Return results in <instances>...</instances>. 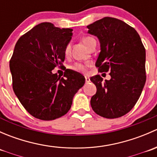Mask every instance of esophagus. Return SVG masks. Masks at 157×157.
I'll use <instances>...</instances> for the list:
<instances>
[{
	"mask_svg": "<svg viewBox=\"0 0 157 157\" xmlns=\"http://www.w3.org/2000/svg\"><path fill=\"white\" fill-rule=\"evenodd\" d=\"M85 82H86V83H90V77H85Z\"/></svg>",
	"mask_w": 157,
	"mask_h": 157,
	"instance_id": "34e87169",
	"label": "esophagus"
}]
</instances>
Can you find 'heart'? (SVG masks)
Instances as JSON below:
<instances>
[{
    "instance_id": "b5f03b06",
    "label": "heart",
    "mask_w": 157,
    "mask_h": 157,
    "mask_svg": "<svg viewBox=\"0 0 157 157\" xmlns=\"http://www.w3.org/2000/svg\"><path fill=\"white\" fill-rule=\"evenodd\" d=\"M82 41H83V43L87 46V48H89V46L90 45V44L93 42V41H96L93 37L91 36H85L82 39ZM71 45L70 42L67 44L64 47V55L66 56H68L70 55V52H71ZM90 66V64L89 63H79L77 62L75 64H73L72 66L71 67V68L73 70V71H76V72H79V73H83V74H85L87 71V68L88 67Z\"/></svg>"
}]
</instances>
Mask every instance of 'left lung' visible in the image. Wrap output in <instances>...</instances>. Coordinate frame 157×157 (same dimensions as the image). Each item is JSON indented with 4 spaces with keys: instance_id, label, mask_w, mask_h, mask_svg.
Here are the masks:
<instances>
[{
    "instance_id": "1",
    "label": "left lung",
    "mask_w": 157,
    "mask_h": 157,
    "mask_svg": "<svg viewBox=\"0 0 157 157\" xmlns=\"http://www.w3.org/2000/svg\"><path fill=\"white\" fill-rule=\"evenodd\" d=\"M87 28L100 42L96 67L99 72L109 71L111 76L105 82L100 75L90 78L97 89L91 107L103 118H119L133 109L144 86L145 48L137 32L118 19L103 17Z\"/></svg>"
}]
</instances>
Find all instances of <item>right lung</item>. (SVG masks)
<instances>
[{
    "label": "right lung",
    "instance_id": "obj_1",
    "mask_svg": "<svg viewBox=\"0 0 157 157\" xmlns=\"http://www.w3.org/2000/svg\"><path fill=\"white\" fill-rule=\"evenodd\" d=\"M72 29L42 23L17 42L10 60L13 90L25 109L35 118L51 121L68 112L73 98L84 85L80 73L66 70L64 77L52 71L63 67L64 49Z\"/></svg>",
    "mask_w": 157,
    "mask_h": 157
}]
</instances>
